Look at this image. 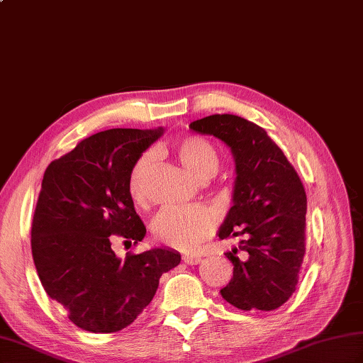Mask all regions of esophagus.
Returning <instances> with one entry per match:
<instances>
[{"label":"esophagus","mask_w":363,"mask_h":363,"mask_svg":"<svg viewBox=\"0 0 363 363\" xmlns=\"http://www.w3.org/2000/svg\"><path fill=\"white\" fill-rule=\"evenodd\" d=\"M201 257H198V256H189V254H184L182 256V262L184 264H187V265H198V264H201Z\"/></svg>","instance_id":"esophagus-1"}]
</instances>
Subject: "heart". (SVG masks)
Listing matches in <instances>:
<instances>
[{"label":"heart","mask_w":363,"mask_h":363,"mask_svg":"<svg viewBox=\"0 0 363 363\" xmlns=\"http://www.w3.org/2000/svg\"><path fill=\"white\" fill-rule=\"evenodd\" d=\"M181 164L198 181L206 182L217 174L220 157L211 142L198 135H187L176 143ZM157 151H146L137 159L129 174V195L135 204H143L148 198L150 176L157 165ZM215 215L203 207L189 209H164L154 218L151 230L160 243L176 250L190 251L212 234Z\"/></svg>","instance_id":"heart-1"}]
</instances>
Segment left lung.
Returning <instances> with one entry per match:
<instances>
[{
  "instance_id": "obj_1",
  "label": "left lung",
  "mask_w": 363,
  "mask_h": 363,
  "mask_svg": "<svg viewBox=\"0 0 363 363\" xmlns=\"http://www.w3.org/2000/svg\"><path fill=\"white\" fill-rule=\"evenodd\" d=\"M198 134L217 137L233 152V207L220 226L221 238L245 237L226 252L234 274L220 290L242 311H274L296 289L306 252V191L279 146L254 123L230 113L190 123Z\"/></svg>"
}]
</instances>
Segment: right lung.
<instances>
[{
  "mask_svg": "<svg viewBox=\"0 0 363 363\" xmlns=\"http://www.w3.org/2000/svg\"><path fill=\"white\" fill-rule=\"evenodd\" d=\"M164 134L157 129H107L78 143L46 168L30 230V248L43 289L89 333L129 326L156 295L160 276L179 265L172 248H151L121 260L125 245L146 228L129 195L137 159Z\"/></svg>",
  "mask_w": 363,
  "mask_h": 363,
  "instance_id": "obj_1",
  "label": "right lung"
}]
</instances>
